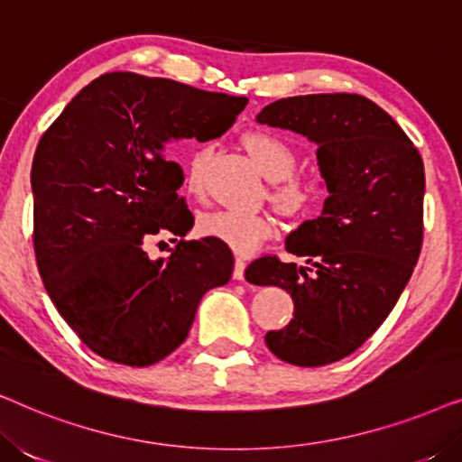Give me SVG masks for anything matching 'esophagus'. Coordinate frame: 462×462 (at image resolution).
<instances>
[{
	"mask_svg": "<svg viewBox=\"0 0 462 462\" xmlns=\"http://www.w3.org/2000/svg\"><path fill=\"white\" fill-rule=\"evenodd\" d=\"M244 271H245V263L242 258H236V267H233V280L244 282Z\"/></svg>",
	"mask_w": 462,
	"mask_h": 462,
	"instance_id": "34e87169",
	"label": "esophagus"
}]
</instances>
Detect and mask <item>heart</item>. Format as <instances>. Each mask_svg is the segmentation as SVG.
<instances>
[{"label":"heart","instance_id":"heart-1","mask_svg":"<svg viewBox=\"0 0 462 462\" xmlns=\"http://www.w3.org/2000/svg\"><path fill=\"white\" fill-rule=\"evenodd\" d=\"M244 147L252 162L261 170L263 176L275 180L273 201L282 212L299 214L307 210L315 198V189L309 182L294 179L292 170L296 166V153L282 136L273 132L252 130L244 134ZM201 162L204 151L195 153L187 168L189 191H199L201 185ZM199 236L226 245L239 256H250L273 236V220L263 212L242 210H208L198 217Z\"/></svg>","mask_w":462,"mask_h":462}]
</instances>
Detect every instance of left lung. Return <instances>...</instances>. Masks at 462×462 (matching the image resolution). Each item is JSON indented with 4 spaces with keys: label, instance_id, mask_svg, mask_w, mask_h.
Listing matches in <instances>:
<instances>
[{
    "label": "left lung",
    "instance_id": "1",
    "mask_svg": "<svg viewBox=\"0 0 462 462\" xmlns=\"http://www.w3.org/2000/svg\"><path fill=\"white\" fill-rule=\"evenodd\" d=\"M258 124L318 144L328 189L321 214L286 237L311 267L263 256L245 271L256 286L292 296L294 318L264 343L283 362L318 368L338 362L374 334L419 261L425 168L387 111L359 94H305L275 100Z\"/></svg>",
    "mask_w": 462,
    "mask_h": 462
}]
</instances>
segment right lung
I'll list each match as a JSON object with an SVG mask.
<instances>
[{"mask_svg":"<svg viewBox=\"0 0 462 462\" xmlns=\"http://www.w3.org/2000/svg\"><path fill=\"white\" fill-rule=\"evenodd\" d=\"M245 105L172 79L106 73L42 136L31 168L37 267L62 319L100 357L157 364L187 338L201 296L231 280L233 256L214 239H180L155 261L143 245L193 226L176 193L185 176L174 144L223 136Z\"/></svg>","mask_w":462,"mask_h":462,"instance_id":"obj_1","label":"right lung"}]
</instances>
